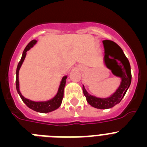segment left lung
<instances>
[{
  "label": "left lung",
  "mask_w": 147,
  "mask_h": 147,
  "mask_svg": "<svg viewBox=\"0 0 147 147\" xmlns=\"http://www.w3.org/2000/svg\"><path fill=\"white\" fill-rule=\"evenodd\" d=\"M102 43L105 48L104 62L107 68L111 70L113 74L121 78L120 85L112 95L107 98H98L89 94L84 85L82 90L90 105L95 108L105 110L114 107L124 98L130 86L132 75L129 60L119 45L108 40H103Z\"/></svg>",
  "instance_id": "left-lung-1"
}]
</instances>
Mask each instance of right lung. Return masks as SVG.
Returning a JSON list of instances; mask_svg holds the SVG:
<instances>
[{
    "instance_id": "obj_1",
    "label": "right lung",
    "mask_w": 147,
    "mask_h": 147,
    "mask_svg": "<svg viewBox=\"0 0 147 147\" xmlns=\"http://www.w3.org/2000/svg\"><path fill=\"white\" fill-rule=\"evenodd\" d=\"M37 40H32L28 45H26V47L25 48L24 51H23V54H22V57L20 59V61L19 62L17 67L16 71V89L18 91V94L20 95V98L23 100V102L30 109L34 110L36 112L42 113H47L52 112L54 110H57L60 107L61 104H62V98H63V95H64V88L65 86L66 83V79H67V76H64L62 77V80L59 84V88H58L57 93V94L53 97L52 98L48 100V101H43V102H34V101H32V100L28 99V98H25L23 96L22 93L20 91V84H19V71L21 67L22 64H23V61L25 59L26 56V52L28 50L31 49L35 44L37 43Z\"/></svg>"
}]
</instances>
